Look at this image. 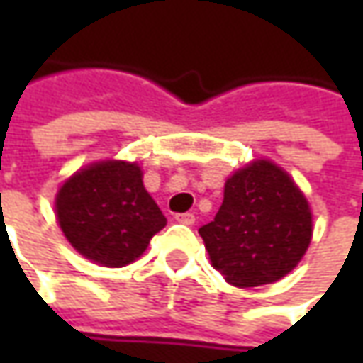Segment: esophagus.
<instances>
[{
	"mask_svg": "<svg viewBox=\"0 0 363 363\" xmlns=\"http://www.w3.org/2000/svg\"><path fill=\"white\" fill-rule=\"evenodd\" d=\"M175 220L179 222V224H186V226H191L194 222H196V216L191 214V212H186V214H177Z\"/></svg>",
	"mask_w": 363,
	"mask_h": 363,
	"instance_id": "34e87169",
	"label": "esophagus"
}]
</instances>
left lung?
Returning a JSON list of instances; mask_svg holds the SVG:
<instances>
[{
    "mask_svg": "<svg viewBox=\"0 0 363 363\" xmlns=\"http://www.w3.org/2000/svg\"><path fill=\"white\" fill-rule=\"evenodd\" d=\"M311 234L305 196L264 160L232 175L218 214L200 228L214 269L240 289L283 279L303 258Z\"/></svg>",
    "mask_w": 363,
    "mask_h": 363,
    "instance_id": "1",
    "label": "left lung"
}]
</instances>
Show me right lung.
Listing matches in <instances>:
<instances>
[{
    "label": "right lung",
    "instance_id": "obj_1",
    "mask_svg": "<svg viewBox=\"0 0 363 363\" xmlns=\"http://www.w3.org/2000/svg\"><path fill=\"white\" fill-rule=\"evenodd\" d=\"M56 214L68 242L105 267H125L145 252L165 226L147 194L141 169L125 161H101L80 169L56 196Z\"/></svg>",
    "mask_w": 363,
    "mask_h": 363
}]
</instances>
